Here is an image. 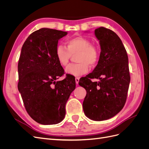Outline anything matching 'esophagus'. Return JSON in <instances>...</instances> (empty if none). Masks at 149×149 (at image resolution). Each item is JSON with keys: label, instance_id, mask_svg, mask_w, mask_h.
Listing matches in <instances>:
<instances>
[{"label": "esophagus", "instance_id": "1", "mask_svg": "<svg viewBox=\"0 0 149 149\" xmlns=\"http://www.w3.org/2000/svg\"><path fill=\"white\" fill-rule=\"evenodd\" d=\"M79 78H78V77H76V78H75V81H76V84H78V83H79Z\"/></svg>", "mask_w": 149, "mask_h": 149}]
</instances>
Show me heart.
I'll return each mask as SVG.
<instances>
[{
	"label": "heart",
	"mask_w": 149,
	"mask_h": 149,
	"mask_svg": "<svg viewBox=\"0 0 149 149\" xmlns=\"http://www.w3.org/2000/svg\"><path fill=\"white\" fill-rule=\"evenodd\" d=\"M67 48L63 45H58L56 48V56L61 66L68 64L71 55L78 53L76 60L78 63L71 64L65 72L74 76H79L86 73L89 66H95L100 60V52L96 47L91 44L86 38L78 36L68 39L66 41Z\"/></svg>",
	"instance_id": "heart-1"
}]
</instances>
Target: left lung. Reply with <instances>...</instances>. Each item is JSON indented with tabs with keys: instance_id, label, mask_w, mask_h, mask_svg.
Instances as JSON below:
<instances>
[{
	"instance_id": "obj_1",
	"label": "left lung",
	"mask_w": 149,
	"mask_h": 149,
	"mask_svg": "<svg viewBox=\"0 0 149 149\" xmlns=\"http://www.w3.org/2000/svg\"><path fill=\"white\" fill-rule=\"evenodd\" d=\"M101 53L92 73L79 80L86 91L83 103L84 114L90 119H109L123 109L130 81L128 56L121 40L113 31L104 27L94 30ZM100 79L92 82L91 79Z\"/></svg>"
}]
</instances>
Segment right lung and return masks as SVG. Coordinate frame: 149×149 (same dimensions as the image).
I'll return each instance as SVG.
<instances>
[{"mask_svg":"<svg viewBox=\"0 0 149 149\" xmlns=\"http://www.w3.org/2000/svg\"><path fill=\"white\" fill-rule=\"evenodd\" d=\"M67 33L40 29L29 35L21 49L18 89L26 112L39 124H56L63 120L66 103L76 88L73 76L56 81L64 74L56 48L58 40Z\"/></svg>","mask_w":149,"mask_h":149,"instance_id":"add662e5","label":"right lung"}]
</instances>
